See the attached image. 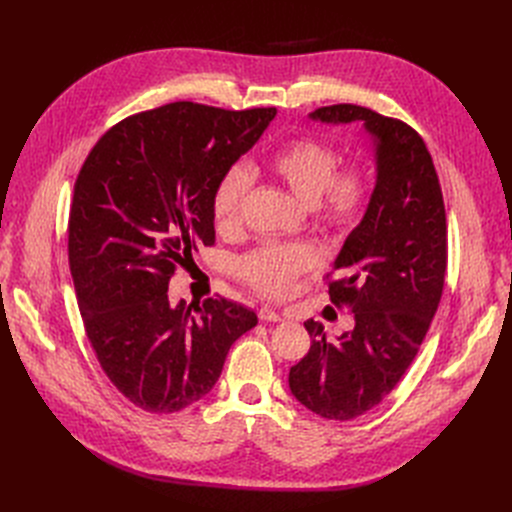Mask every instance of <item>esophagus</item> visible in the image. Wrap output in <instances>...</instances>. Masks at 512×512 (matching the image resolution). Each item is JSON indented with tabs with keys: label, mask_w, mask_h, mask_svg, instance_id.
I'll list each match as a JSON object with an SVG mask.
<instances>
[{
	"label": "esophagus",
	"mask_w": 512,
	"mask_h": 512,
	"mask_svg": "<svg viewBox=\"0 0 512 512\" xmlns=\"http://www.w3.org/2000/svg\"><path fill=\"white\" fill-rule=\"evenodd\" d=\"M257 315H259L261 321H280V319H282V313H278V311L272 309V307H261Z\"/></svg>",
	"instance_id": "esophagus-1"
}]
</instances>
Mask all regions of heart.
Masks as SVG:
<instances>
[{
    "instance_id": "1",
    "label": "heart",
    "mask_w": 512,
    "mask_h": 512,
    "mask_svg": "<svg viewBox=\"0 0 512 512\" xmlns=\"http://www.w3.org/2000/svg\"><path fill=\"white\" fill-rule=\"evenodd\" d=\"M338 151L315 137L284 143L265 157V170L278 178L305 205H313L326 226L348 232L365 213L371 199V174L363 166L338 168ZM251 172L245 166L228 168L211 195L213 224L220 232H234L242 224V209L251 193ZM321 255L311 245L267 242L240 257V280L263 297L282 299L305 272L315 270Z\"/></svg>"
}]
</instances>
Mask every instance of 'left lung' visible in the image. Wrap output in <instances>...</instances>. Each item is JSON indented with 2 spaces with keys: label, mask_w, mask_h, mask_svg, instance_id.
Wrapping results in <instances>:
<instances>
[{
  "label": "left lung",
  "mask_w": 512,
  "mask_h": 512,
  "mask_svg": "<svg viewBox=\"0 0 512 512\" xmlns=\"http://www.w3.org/2000/svg\"><path fill=\"white\" fill-rule=\"evenodd\" d=\"M309 118L361 122L375 145V188L334 261L342 278L328 284L355 326L328 340L324 326L307 319L311 348L288 373L301 405L348 421L394 390L432 324L446 276V211L432 155L409 124L353 103L319 107Z\"/></svg>",
  "instance_id": "left-lung-1"
}]
</instances>
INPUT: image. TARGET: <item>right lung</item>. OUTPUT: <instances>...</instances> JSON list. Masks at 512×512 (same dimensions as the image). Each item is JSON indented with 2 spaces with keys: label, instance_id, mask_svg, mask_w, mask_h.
<instances>
[{
  "label": "right lung",
  "instance_id": "1",
  "mask_svg": "<svg viewBox=\"0 0 512 512\" xmlns=\"http://www.w3.org/2000/svg\"><path fill=\"white\" fill-rule=\"evenodd\" d=\"M274 116L168 103L112 126L80 168L68 224L80 315L105 375L143 411L201 400L234 340L257 326L255 311L222 297L172 305L168 284L215 242L213 188Z\"/></svg>",
  "mask_w": 512,
  "mask_h": 512
}]
</instances>
